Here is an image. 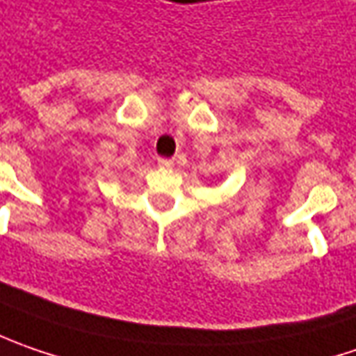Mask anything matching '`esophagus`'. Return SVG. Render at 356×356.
<instances>
[{
  "mask_svg": "<svg viewBox=\"0 0 356 356\" xmlns=\"http://www.w3.org/2000/svg\"><path fill=\"white\" fill-rule=\"evenodd\" d=\"M175 165V161L173 159H165V157H161L159 159V167H163V169H171Z\"/></svg>",
  "mask_w": 356,
  "mask_h": 356,
  "instance_id": "1",
  "label": "esophagus"
}]
</instances>
